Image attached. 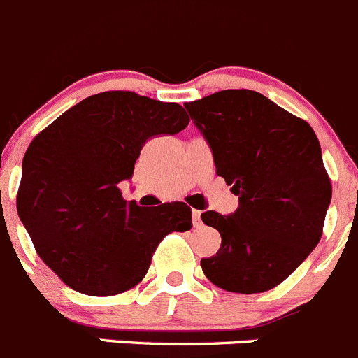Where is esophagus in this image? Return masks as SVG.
I'll list each match as a JSON object with an SVG mask.
<instances>
[{
  "label": "esophagus",
  "instance_id": "esophagus-1",
  "mask_svg": "<svg viewBox=\"0 0 358 358\" xmlns=\"http://www.w3.org/2000/svg\"><path fill=\"white\" fill-rule=\"evenodd\" d=\"M201 212L199 210H192V226L194 228H201Z\"/></svg>",
  "mask_w": 358,
  "mask_h": 358
}]
</instances>
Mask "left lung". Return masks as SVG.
Instances as JSON below:
<instances>
[{
    "mask_svg": "<svg viewBox=\"0 0 358 358\" xmlns=\"http://www.w3.org/2000/svg\"><path fill=\"white\" fill-rule=\"evenodd\" d=\"M185 109L238 196L231 215L201 213L220 249L201 259L210 282L231 293L275 288L318 245L332 183L307 122L252 90H222Z\"/></svg>",
    "mask_w": 358,
    "mask_h": 358,
    "instance_id": "1",
    "label": "left lung"
}]
</instances>
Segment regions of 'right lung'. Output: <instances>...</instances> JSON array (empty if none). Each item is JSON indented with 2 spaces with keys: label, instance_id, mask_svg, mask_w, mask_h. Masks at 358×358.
<instances>
[{
  "label": "right lung",
  "instance_id": "right-lung-1",
  "mask_svg": "<svg viewBox=\"0 0 358 358\" xmlns=\"http://www.w3.org/2000/svg\"><path fill=\"white\" fill-rule=\"evenodd\" d=\"M189 125L180 103L134 92H103L63 113L35 136L22 159L17 213L36 255L69 288L92 296L132 289L157 245L192 228L185 203L148 208L125 201L143 145Z\"/></svg>",
  "mask_w": 358,
  "mask_h": 358
}]
</instances>
